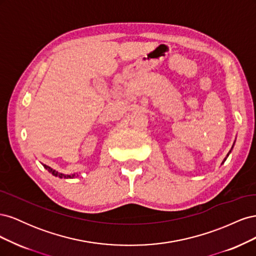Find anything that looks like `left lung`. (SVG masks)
<instances>
[{
	"instance_id": "left-lung-1",
	"label": "left lung",
	"mask_w": 256,
	"mask_h": 256,
	"mask_svg": "<svg viewBox=\"0 0 256 256\" xmlns=\"http://www.w3.org/2000/svg\"><path fill=\"white\" fill-rule=\"evenodd\" d=\"M226 159H224V161H226Z\"/></svg>"
}]
</instances>
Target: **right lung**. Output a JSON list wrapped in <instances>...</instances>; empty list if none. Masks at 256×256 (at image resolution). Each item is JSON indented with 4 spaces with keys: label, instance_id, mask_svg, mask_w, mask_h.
I'll return each instance as SVG.
<instances>
[{
    "label": "right lung",
    "instance_id": "1",
    "mask_svg": "<svg viewBox=\"0 0 256 256\" xmlns=\"http://www.w3.org/2000/svg\"><path fill=\"white\" fill-rule=\"evenodd\" d=\"M44 166L48 170V171L52 174V175H54V176H56V177H60V178H72V177H74V175L72 174V175H64V174H62V173H58V172H56V170H53V168H49V166H44Z\"/></svg>",
    "mask_w": 256,
    "mask_h": 256
}]
</instances>
